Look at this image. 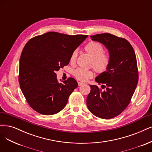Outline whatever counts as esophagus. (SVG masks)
<instances>
[{
	"mask_svg": "<svg viewBox=\"0 0 152 152\" xmlns=\"http://www.w3.org/2000/svg\"><path fill=\"white\" fill-rule=\"evenodd\" d=\"M83 84H84V83H83V82H78V86H82V85H83Z\"/></svg>",
	"mask_w": 152,
	"mask_h": 152,
	"instance_id": "1",
	"label": "esophagus"
}]
</instances>
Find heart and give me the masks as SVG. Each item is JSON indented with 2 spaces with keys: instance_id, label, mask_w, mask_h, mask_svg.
<instances>
[{
  "instance_id": "b5f03b06",
  "label": "heart",
  "mask_w": 152,
  "mask_h": 152,
  "mask_svg": "<svg viewBox=\"0 0 152 152\" xmlns=\"http://www.w3.org/2000/svg\"><path fill=\"white\" fill-rule=\"evenodd\" d=\"M86 50L93 58L91 65L95 70L98 72L106 71L110 65V56L104 53V47L97 42H91L85 47ZM77 56V50H75L72 53L70 56V61L74 62ZM74 75L77 79L80 81H87L94 75L92 70L77 68L74 71Z\"/></svg>"
}]
</instances>
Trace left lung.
<instances>
[{
  "label": "left lung",
  "instance_id": "left-lung-1",
  "mask_svg": "<svg viewBox=\"0 0 152 152\" xmlns=\"http://www.w3.org/2000/svg\"><path fill=\"white\" fill-rule=\"evenodd\" d=\"M109 50L111 61L106 72L96 78L99 84L90 86L87 98L88 110L96 116L111 119L118 116L127 107L138 81L137 58L132 46L124 38L102 33L91 36Z\"/></svg>",
  "mask_w": 152,
  "mask_h": 152
}]
</instances>
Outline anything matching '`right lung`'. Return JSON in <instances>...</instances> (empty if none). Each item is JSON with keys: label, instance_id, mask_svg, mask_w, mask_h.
<instances>
[{"label": "right lung", "instance_id": "obj_1", "mask_svg": "<svg viewBox=\"0 0 152 152\" xmlns=\"http://www.w3.org/2000/svg\"><path fill=\"white\" fill-rule=\"evenodd\" d=\"M87 36L48 32L26 44L19 60V82L34 111L53 115L65 107L78 83L72 77L59 83L55 72L69 64L72 53Z\"/></svg>", "mask_w": 152, "mask_h": 152}]
</instances>
